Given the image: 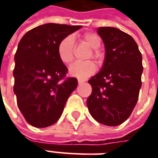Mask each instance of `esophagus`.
Segmentation results:
<instances>
[{
    "mask_svg": "<svg viewBox=\"0 0 158 158\" xmlns=\"http://www.w3.org/2000/svg\"><path fill=\"white\" fill-rule=\"evenodd\" d=\"M84 82H85L84 80H82V79H78V83H79V84H82V83H83Z\"/></svg>",
    "mask_w": 158,
    "mask_h": 158,
    "instance_id": "esophagus-1",
    "label": "esophagus"
}]
</instances>
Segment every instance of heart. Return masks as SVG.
<instances>
[{
    "label": "heart",
    "instance_id": "b5f03b06",
    "mask_svg": "<svg viewBox=\"0 0 158 158\" xmlns=\"http://www.w3.org/2000/svg\"><path fill=\"white\" fill-rule=\"evenodd\" d=\"M82 40L90 46L91 48L97 49L100 46L101 40L98 35L92 32H86L82 35ZM74 49H75V38L72 35H69L60 40L58 45V55L60 60L66 64L70 63L74 59ZM97 56V53H95ZM96 72V65L94 62L88 61H76L69 68L70 76H76L80 79H85L88 76L93 75Z\"/></svg>",
    "mask_w": 158,
    "mask_h": 158
}]
</instances>
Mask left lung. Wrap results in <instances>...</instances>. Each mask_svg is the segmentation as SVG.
<instances>
[{
	"label": "left lung",
	"mask_w": 158,
	"mask_h": 158,
	"mask_svg": "<svg viewBox=\"0 0 158 158\" xmlns=\"http://www.w3.org/2000/svg\"><path fill=\"white\" fill-rule=\"evenodd\" d=\"M106 47L100 72L89 80L92 92L87 99L91 116L101 124L118 126L136 105L142 87L143 57L136 42L118 28L99 27Z\"/></svg>",
	"instance_id": "left-lung-1"
}]
</instances>
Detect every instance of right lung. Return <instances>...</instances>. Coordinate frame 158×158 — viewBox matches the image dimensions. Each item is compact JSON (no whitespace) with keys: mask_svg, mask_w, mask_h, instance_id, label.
I'll list each match as a JSON object with an SVG mask.
<instances>
[{"mask_svg":"<svg viewBox=\"0 0 158 158\" xmlns=\"http://www.w3.org/2000/svg\"><path fill=\"white\" fill-rule=\"evenodd\" d=\"M82 26L46 23L29 31L15 54L14 93L28 123L35 127L54 124L61 116L77 79H64L67 67L58 55L60 40Z\"/></svg>","mask_w":158,"mask_h":158,"instance_id":"1","label":"right lung"}]
</instances>
